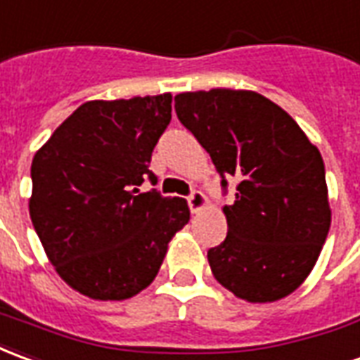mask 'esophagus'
<instances>
[{"instance_id":"1","label":"esophagus","mask_w":360,"mask_h":360,"mask_svg":"<svg viewBox=\"0 0 360 360\" xmlns=\"http://www.w3.org/2000/svg\"><path fill=\"white\" fill-rule=\"evenodd\" d=\"M188 205H190V209H192V213H200L201 209L207 207V198L195 190V192H192L190 195H188Z\"/></svg>"}]
</instances>
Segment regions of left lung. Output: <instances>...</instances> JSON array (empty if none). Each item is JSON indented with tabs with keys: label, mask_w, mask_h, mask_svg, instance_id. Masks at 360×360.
<instances>
[{
	"label": "left lung",
	"mask_w": 360,
	"mask_h": 360,
	"mask_svg": "<svg viewBox=\"0 0 360 360\" xmlns=\"http://www.w3.org/2000/svg\"><path fill=\"white\" fill-rule=\"evenodd\" d=\"M174 103L223 186L238 180L236 200L223 207L225 242L207 252L215 279L248 302L285 298L310 275L331 225L318 147L281 106L254 91L180 93Z\"/></svg>",
	"instance_id": "1"
}]
</instances>
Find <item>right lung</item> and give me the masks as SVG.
<instances>
[{"label":"right lung","instance_id":"1","mask_svg":"<svg viewBox=\"0 0 360 360\" xmlns=\"http://www.w3.org/2000/svg\"><path fill=\"white\" fill-rule=\"evenodd\" d=\"M172 94L89 101L34 155L30 221L58 275L94 300L149 287L190 221L182 198L139 192L172 118Z\"/></svg>","mask_w":360,"mask_h":360}]
</instances>
